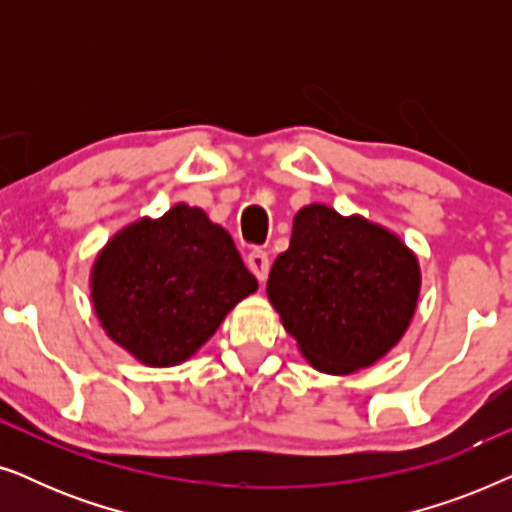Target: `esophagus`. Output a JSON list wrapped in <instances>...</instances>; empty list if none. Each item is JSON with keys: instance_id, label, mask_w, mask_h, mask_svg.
I'll use <instances>...</instances> for the list:
<instances>
[{"instance_id": "esophagus-1", "label": "esophagus", "mask_w": 512, "mask_h": 512, "mask_svg": "<svg viewBox=\"0 0 512 512\" xmlns=\"http://www.w3.org/2000/svg\"><path fill=\"white\" fill-rule=\"evenodd\" d=\"M247 265H249V270L254 272V275H256L258 282H265V279H268L270 261H268V254H265L263 249H254V251H249V256H247Z\"/></svg>"}]
</instances>
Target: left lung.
I'll return each instance as SVG.
<instances>
[{
  "label": "left lung",
  "mask_w": 512,
  "mask_h": 512,
  "mask_svg": "<svg viewBox=\"0 0 512 512\" xmlns=\"http://www.w3.org/2000/svg\"><path fill=\"white\" fill-rule=\"evenodd\" d=\"M419 284L417 258L394 233L310 205L296 214L289 249L272 263L268 298L314 368L347 375L403 338Z\"/></svg>",
  "instance_id": "8db88e82"
}]
</instances>
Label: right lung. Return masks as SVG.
<instances>
[{"instance_id": "add662e5", "label": "right lung", "mask_w": 512, "mask_h": 512, "mask_svg": "<svg viewBox=\"0 0 512 512\" xmlns=\"http://www.w3.org/2000/svg\"><path fill=\"white\" fill-rule=\"evenodd\" d=\"M93 305L107 335L146 366H177L258 289L233 237L198 207L123 228L93 265Z\"/></svg>"}]
</instances>
